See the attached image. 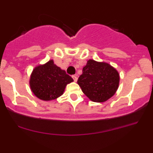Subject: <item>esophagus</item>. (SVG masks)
<instances>
[{"instance_id":"34e87169","label":"esophagus","mask_w":153,"mask_h":153,"mask_svg":"<svg viewBox=\"0 0 153 153\" xmlns=\"http://www.w3.org/2000/svg\"><path fill=\"white\" fill-rule=\"evenodd\" d=\"M72 78H73V80H74L75 82H77V80H78V77H77L76 75H73V76H72Z\"/></svg>"}]
</instances>
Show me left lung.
<instances>
[{"label": "left lung", "mask_w": 153, "mask_h": 153, "mask_svg": "<svg viewBox=\"0 0 153 153\" xmlns=\"http://www.w3.org/2000/svg\"><path fill=\"white\" fill-rule=\"evenodd\" d=\"M120 74L115 68L105 62L88 60L79 77L78 84L82 93L91 101L105 102L116 93Z\"/></svg>", "instance_id": "left-lung-1"}]
</instances>
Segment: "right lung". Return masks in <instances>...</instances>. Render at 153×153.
Masks as SVG:
<instances>
[{"mask_svg":"<svg viewBox=\"0 0 153 153\" xmlns=\"http://www.w3.org/2000/svg\"><path fill=\"white\" fill-rule=\"evenodd\" d=\"M73 79L65 71L50 60L43 65L34 68L31 73L29 85L31 91L40 100H56L63 94L68 84Z\"/></svg>","mask_w":153,"mask_h":153,"instance_id":"obj_1","label":"right lung"}]
</instances>
